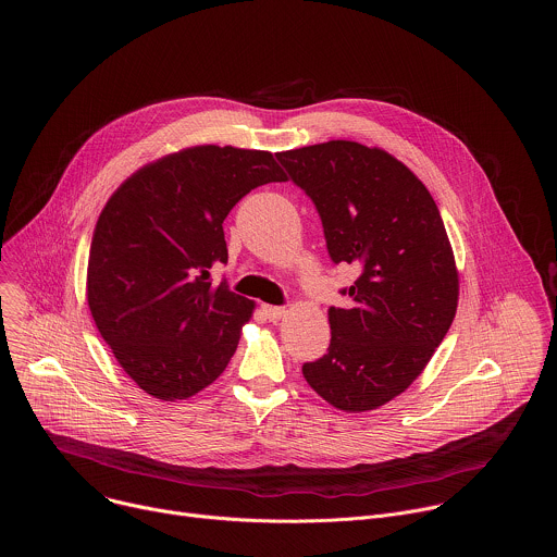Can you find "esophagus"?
<instances>
[{"mask_svg":"<svg viewBox=\"0 0 557 557\" xmlns=\"http://www.w3.org/2000/svg\"><path fill=\"white\" fill-rule=\"evenodd\" d=\"M263 315L270 319V321H278L281 318H285V309L283 307H270V305H263Z\"/></svg>","mask_w":557,"mask_h":557,"instance_id":"obj_1","label":"esophagus"}]
</instances>
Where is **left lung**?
Returning <instances> with one entry per match:
<instances>
[{
  "label": "left lung",
  "mask_w": 557,
  "mask_h": 557,
  "mask_svg": "<svg viewBox=\"0 0 557 557\" xmlns=\"http://www.w3.org/2000/svg\"><path fill=\"white\" fill-rule=\"evenodd\" d=\"M313 199L334 263L360 276L327 309L330 347L302 367L332 407L360 413L405 393L444 341L459 272L440 210L409 166L382 148L327 141L278 152Z\"/></svg>",
  "instance_id": "1"
}]
</instances>
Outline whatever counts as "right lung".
I'll return each instance as SVG.
<instances>
[{"instance_id": "add662e5", "label": "right lung", "mask_w": 557, "mask_h": 557, "mask_svg": "<svg viewBox=\"0 0 557 557\" xmlns=\"http://www.w3.org/2000/svg\"><path fill=\"white\" fill-rule=\"evenodd\" d=\"M287 175L263 150L193 146L137 169L102 208L87 259V305L117 364L150 397L208 388L238 347L255 302L210 283L227 263L223 221Z\"/></svg>"}]
</instances>
